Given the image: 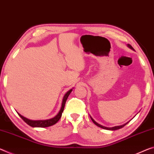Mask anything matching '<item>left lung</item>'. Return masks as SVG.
Returning <instances> with one entry per match:
<instances>
[{
	"instance_id": "8db88e82",
	"label": "left lung",
	"mask_w": 154,
	"mask_h": 154,
	"mask_svg": "<svg viewBox=\"0 0 154 154\" xmlns=\"http://www.w3.org/2000/svg\"><path fill=\"white\" fill-rule=\"evenodd\" d=\"M128 46L130 48H131V49H132L133 51H134V49L133 48V47L132 46H131L130 45H129V44H128ZM90 119H91V120L92 121V122H93V123L95 124V125H96L97 126H98V127H99V128H103V129H104V130H119V129H121V128H123L124 126H125V125H127V124L128 123H128H125V124H123V125H119V126H114V127H112V128H107V127H105V126H103V125H100V124H99L98 123H97L96 121H95L92 118L91 116H90Z\"/></svg>"
}]
</instances>
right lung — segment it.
Masks as SVG:
<instances>
[{
    "mask_svg": "<svg viewBox=\"0 0 154 154\" xmlns=\"http://www.w3.org/2000/svg\"><path fill=\"white\" fill-rule=\"evenodd\" d=\"M72 88L70 89V90H68L66 93L64 94V97H63L62 106H61L60 111L57 113V115L55 116L54 117H53V118L46 119V120H30V119L25 118L24 116H22L20 114L18 113V115L20 116V118L23 119V120L25 122L26 124H28L29 125L33 127V128H46V127H49V126L55 125V124L60 120L61 116H62V112L64 111V109L66 101L68 97L70 94V92H72Z\"/></svg>",
    "mask_w": 154,
    "mask_h": 154,
    "instance_id": "obj_1",
    "label": "right lung"
}]
</instances>
